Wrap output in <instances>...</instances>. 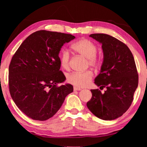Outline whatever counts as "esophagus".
<instances>
[{
	"label": "esophagus",
	"instance_id": "obj_1",
	"mask_svg": "<svg viewBox=\"0 0 147 147\" xmlns=\"http://www.w3.org/2000/svg\"><path fill=\"white\" fill-rule=\"evenodd\" d=\"M82 89L81 88H79V87L77 86H74V91H79V90H82Z\"/></svg>",
	"mask_w": 147,
	"mask_h": 147
}]
</instances>
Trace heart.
Returning <instances> with one entry per match:
<instances>
[{
	"mask_svg": "<svg viewBox=\"0 0 147 147\" xmlns=\"http://www.w3.org/2000/svg\"><path fill=\"white\" fill-rule=\"evenodd\" d=\"M72 49L77 54L88 60L89 64L93 67H97L99 62L96 59L97 47L94 43L87 39H82L72 45ZM69 53L67 50H63L60 54V64L62 67L67 69L69 66ZM93 78L91 71L83 73L73 72L67 76V82L77 87H85L89 85Z\"/></svg>",
	"mask_w": 147,
	"mask_h": 147,
	"instance_id": "b5f03b06",
	"label": "heart"
}]
</instances>
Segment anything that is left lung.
Here are the masks:
<instances>
[{
	"label": "left lung",
	"mask_w": 147,
	"mask_h": 147,
	"mask_svg": "<svg viewBox=\"0 0 147 147\" xmlns=\"http://www.w3.org/2000/svg\"><path fill=\"white\" fill-rule=\"evenodd\" d=\"M102 44L104 55L100 71L95 78L104 93L91 90L92 97L86 105L101 119L111 121L121 117L129 109L138 87V75L133 55L124 43L103 33L90 35Z\"/></svg>",
	"instance_id": "1"
}]
</instances>
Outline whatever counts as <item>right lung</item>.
Listing matches in <instances>:
<instances>
[{"label": "right lung", "instance_id": "1", "mask_svg": "<svg viewBox=\"0 0 147 147\" xmlns=\"http://www.w3.org/2000/svg\"><path fill=\"white\" fill-rule=\"evenodd\" d=\"M75 36L40 30L24 40L12 57L9 67L11 97L27 116L45 121L57 112L73 86L65 82L60 71L59 54L62 47Z\"/></svg>", "mask_w": 147, "mask_h": 147}]
</instances>
